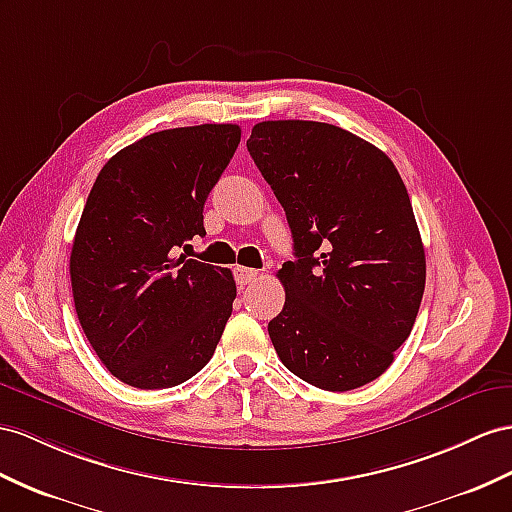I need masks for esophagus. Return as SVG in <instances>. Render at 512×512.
<instances>
[{"instance_id":"esophagus-1","label":"esophagus","mask_w":512,"mask_h":512,"mask_svg":"<svg viewBox=\"0 0 512 512\" xmlns=\"http://www.w3.org/2000/svg\"><path fill=\"white\" fill-rule=\"evenodd\" d=\"M233 277H235V283H238L240 287H246L248 283H253V281L259 277V270L244 268V266H235V268H233Z\"/></svg>"}]
</instances>
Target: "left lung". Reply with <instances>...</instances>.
Segmentation results:
<instances>
[{"instance_id":"1","label":"left lung","mask_w":512,"mask_h":512,"mask_svg":"<svg viewBox=\"0 0 512 512\" xmlns=\"http://www.w3.org/2000/svg\"><path fill=\"white\" fill-rule=\"evenodd\" d=\"M246 147L294 238L296 259L277 274L285 305L268 324L274 350L313 387L372 383L411 335L426 285L400 173L374 144L329 123H257Z\"/></svg>"}]
</instances>
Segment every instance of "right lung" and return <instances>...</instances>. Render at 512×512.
<instances>
[{
    "mask_svg": "<svg viewBox=\"0 0 512 512\" xmlns=\"http://www.w3.org/2000/svg\"><path fill=\"white\" fill-rule=\"evenodd\" d=\"M240 136L231 123L155 131L110 157L88 194L71 248L75 311L125 385L175 387L214 355L233 274L175 251L205 235L203 205Z\"/></svg>",
    "mask_w": 512,
    "mask_h": 512,
    "instance_id": "right-lung-1",
    "label": "right lung"
}]
</instances>
